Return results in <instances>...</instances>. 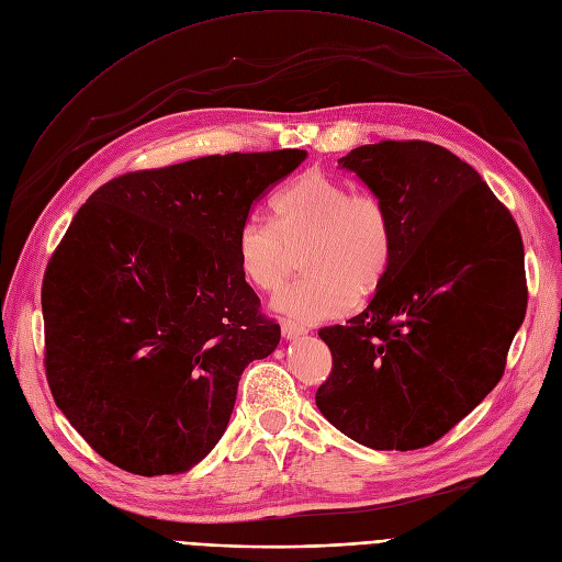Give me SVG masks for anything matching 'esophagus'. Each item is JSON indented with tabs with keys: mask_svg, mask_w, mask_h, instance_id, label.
Masks as SVG:
<instances>
[{
	"mask_svg": "<svg viewBox=\"0 0 562 562\" xmlns=\"http://www.w3.org/2000/svg\"><path fill=\"white\" fill-rule=\"evenodd\" d=\"M280 328H282V335H284L286 339H299V337L307 335V328L299 326V323H293V321H282Z\"/></svg>",
	"mask_w": 562,
	"mask_h": 562,
	"instance_id": "esophagus-1",
	"label": "esophagus"
}]
</instances>
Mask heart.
Instances as JSON below:
<instances>
[{
  "instance_id": "b5f03b06",
  "label": "heart",
  "mask_w": 562,
  "mask_h": 562,
  "mask_svg": "<svg viewBox=\"0 0 562 562\" xmlns=\"http://www.w3.org/2000/svg\"><path fill=\"white\" fill-rule=\"evenodd\" d=\"M276 225L259 216L241 223L236 255L241 273L261 291H276L289 276L291 248L303 244L305 278L284 286L273 307L301 323L348 314L358 293L387 278L396 232L390 206L378 193L352 191L326 172L310 170L273 198Z\"/></svg>"
}]
</instances>
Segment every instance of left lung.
<instances>
[{
  "instance_id": "8db88e82",
  "label": "left lung",
  "mask_w": 562,
  "mask_h": 562,
  "mask_svg": "<svg viewBox=\"0 0 562 562\" xmlns=\"http://www.w3.org/2000/svg\"><path fill=\"white\" fill-rule=\"evenodd\" d=\"M339 166L385 200L396 250L369 307L318 330L333 371L316 407L369 449H424L504 375L528 301L521 234L481 175L441 145L380 140Z\"/></svg>"
}]
</instances>
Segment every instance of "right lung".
<instances>
[{
	"instance_id": "1",
	"label": "right lung",
	"mask_w": 562,
	"mask_h": 562,
	"mask_svg": "<svg viewBox=\"0 0 562 562\" xmlns=\"http://www.w3.org/2000/svg\"><path fill=\"white\" fill-rule=\"evenodd\" d=\"M305 159L200 157L121 175L81 204L45 269V373L58 409L111 464L182 474L218 445L244 369L280 344L236 234Z\"/></svg>"
}]
</instances>
